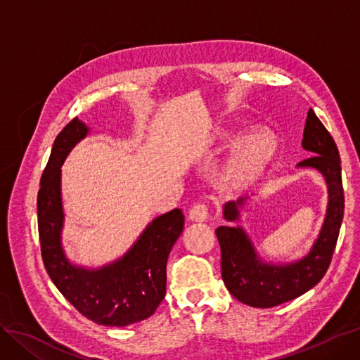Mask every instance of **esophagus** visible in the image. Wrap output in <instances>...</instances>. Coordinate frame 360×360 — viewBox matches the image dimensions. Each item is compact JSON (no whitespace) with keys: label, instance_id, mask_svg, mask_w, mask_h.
Returning a JSON list of instances; mask_svg holds the SVG:
<instances>
[{"label":"esophagus","instance_id":"1","mask_svg":"<svg viewBox=\"0 0 360 360\" xmlns=\"http://www.w3.org/2000/svg\"><path fill=\"white\" fill-rule=\"evenodd\" d=\"M189 217L195 222H205L209 219V207L202 202L195 204L189 212Z\"/></svg>","mask_w":360,"mask_h":360}]
</instances>
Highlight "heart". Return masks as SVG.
<instances>
[{
	"instance_id": "obj_1",
	"label": "heart",
	"mask_w": 360,
	"mask_h": 360,
	"mask_svg": "<svg viewBox=\"0 0 360 360\" xmlns=\"http://www.w3.org/2000/svg\"><path fill=\"white\" fill-rule=\"evenodd\" d=\"M274 153V146L266 136H249L243 141L236 160L221 179L222 186L228 189L245 188L264 169Z\"/></svg>"
}]
</instances>
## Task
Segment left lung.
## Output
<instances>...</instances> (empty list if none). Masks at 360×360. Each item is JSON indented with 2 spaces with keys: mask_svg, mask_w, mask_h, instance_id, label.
<instances>
[{
  "mask_svg": "<svg viewBox=\"0 0 360 360\" xmlns=\"http://www.w3.org/2000/svg\"><path fill=\"white\" fill-rule=\"evenodd\" d=\"M302 146L312 156L299 162V167L319 169L329 188L328 214L320 237L307 257L287 266L261 263L240 226H219L216 230L222 255V279L228 291L249 307L274 308L296 299L317 285L330 266L344 216L341 159L329 130L312 110L308 111ZM243 201L245 198L226 202L225 219L236 221L237 205Z\"/></svg>",
  "mask_w": 360,
  "mask_h": 360,
  "instance_id": "1",
  "label": "left lung"
}]
</instances>
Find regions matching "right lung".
<instances>
[{
	"label": "right lung",
	"mask_w": 360,
	"mask_h": 360,
	"mask_svg": "<svg viewBox=\"0 0 360 360\" xmlns=\"http://www.w3.org/2000/svg\"><path fill=\"white\" fill-rule=\"evenodd\" d=\"M86 132L89 129L78 118L69 122L56 138L41 174L37 195L41 258L53 284L84 317L97 324L123 328L151 317L165 297L167 259L183 231L184 216L180 209H174L156 217L134 248L111 266L99 270L72 266L60 242V167Z\"/></svg>",
	"instance_id": "obj_1"
}]
</instances>
